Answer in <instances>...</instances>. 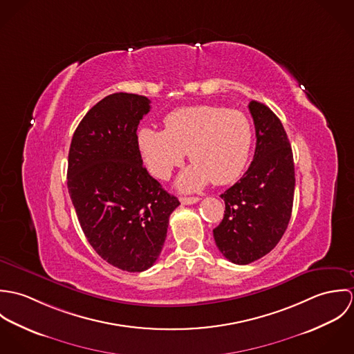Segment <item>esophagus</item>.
I'll return each mask as SVG.
<instances>
[{
    "label": "esophagus",
    "instance_id": "1",
    "mask_svg": "<svg viewBox=\"0 0 354 354\" xmlns=\"http://www.w3.org/2000/svg\"><path fill=\"white\" fill-rule=\"evenodd\" d=\"M180 201L183 204H195V203L199 202L201 199L199 198H181Z\"/></svg>",
    "mask_w": 354,
    "mask_h": 354
}]
</instances>
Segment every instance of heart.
Listing matches in <instances>:
<instances>
[{
  "label": "heart",
  "mask_w": 354,
  "mask_h": 354,
  "mask_svg": "<svg viewBox=\"0 0 354 354\" xmlns=\"http://www.w3.org/2000/svg\"><path fill=\"white\" fill-rule=\"evenodd\" d=\"M163 127V131L145 127L138 132L139 151L155 177L169 178L185 152L194 165L178 178L184 191H198L209 181L226 185L243 173L252 131L241 111L211 104L185 106L170 111Z\"/></svg>",
  "instance_id": "b5f03b06"
}]
</instances>
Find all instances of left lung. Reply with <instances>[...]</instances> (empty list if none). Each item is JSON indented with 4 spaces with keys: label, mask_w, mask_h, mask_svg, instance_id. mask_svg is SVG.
I'll return each mask as SVG.
<instances>
[{
    "label": "left lung",
    "mask_w": 354,
    "mask_h": 354,
    "mask_svg": "<svg viewBox=\"0 0 354 354\" xmlns=\"http://www.w3.org/2000/svg\"><path fill=\"white\" fill-rule=\"evenodd\" d=\"M256 132L252 163L221 198L222 222L214 229L221 253L250 264L272 251L288 229L295 196L293 152L281 120L260 102L250 103Z\"/></svg>",
    "instance_id": "obj_1"
}]
</instances>
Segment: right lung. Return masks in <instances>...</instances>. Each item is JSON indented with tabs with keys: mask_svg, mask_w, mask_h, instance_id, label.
I'll list each match as a JSON object with an SVG mask.
<instances>
[{
	"mask_svg": "<svg viewBox=\"0 0 354 354\" xmlns=\"http://www.w3.org/2000/svg\"><path fill=\"white\" fill-rule=\"evenodd\" d=\"M150 107L143 95H107L80 121L68 155V189L84 236L103 260L129 272L156 261L180 204L143 166L138 127Z\"/></svg>",
	"mask_w": 354,
	"mask_h": 354,
	"instance_id": "right-lung-1",
	"label": "right lung"
}]
</instances>
